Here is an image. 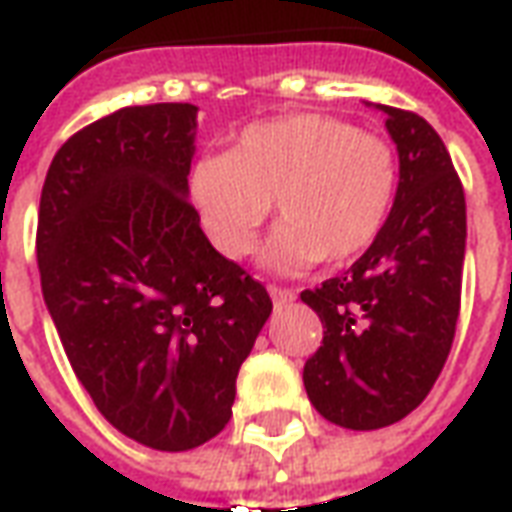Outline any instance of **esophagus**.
Masks as SVG:
<instances>
[{
  "mask_svg": "<svg viewBox=\"0 0 512 512\" xmlns=\"http://www.w3.org/2000/svg\"><path fill=\"white\" fill-rule=\"evenodd\" d=\"M268 293L274 298V304H290V301H295V290H290V287L268 285Z\"/></svg>",
  "mask_w": 512,
  "mask_h": 512,
  "instance_id": "obj_1",
  "label": "esophagus"
}]
</instances>
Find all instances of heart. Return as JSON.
Returning <instances> with one entry per match:
<instances>
[{
    "label": "heart",
    "instance_id": "obj_1",
    "mask_svg": "<svg viewBox=\"0 0 512 512\" xmlns=\"http://www.w3.org/2000/svg\"><path fill=\"white\" fill-rule=\"evenodd\" d=\"M189 200L219 255L252 252L276 203L282 225L263 260L304 271L320 260L344 266L361 257L391 219L399 157L391 140L323 113L255 121L225 154L189 170Z\"/></svg>",
    "mask_w": 512,
    "mask_h": 512
}]
</instances>
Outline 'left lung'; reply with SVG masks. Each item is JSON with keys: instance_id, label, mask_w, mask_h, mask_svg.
<instances>
[{"instance_id": "8db88e82", "label": "left lung", "mask_w": 512, "mask_h": 512, "mask_svg": "<svg viewBox=\"0 0 512 512\" xmlns=\"http://www.w3.org/2000/svg\"><path fill=\"white\" fill-rule=\"evenodd\" d=\"M399 149L391 219L342 276L304 290L323 344L304 366L314 410L372 431L407 418L448 361L467 246L464 187L445 143L412 111L380 105Z\"/></svg>"}]
</instances>
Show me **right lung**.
Segmentation results:
<instances>
[{"mask_svg":"<svg viewBox=\"0 0 512 512\" xmlns=\"http://www.w3.org/2000/svg\"><path fill=\"white\" fill-rule=\"evenodd\" d=\"M195 116L157 102L92 121L56 151L37 217L43 298L75 377L111 426L170 453L225 429L274 309L200 230Z\"/></svg>","mask_w":512,"mask_h":512,"instance_id":"obj_1","label":"right lung"}]
</instances>
